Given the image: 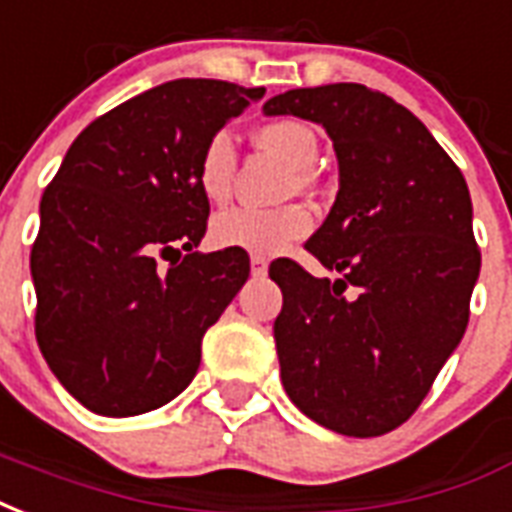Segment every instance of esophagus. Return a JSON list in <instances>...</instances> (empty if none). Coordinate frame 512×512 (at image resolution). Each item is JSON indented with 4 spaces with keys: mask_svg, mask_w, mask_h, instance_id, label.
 Returning a JSON list of instances; mask_svg holds the SVG:
<instances>
[{
    "mask_svg": "<svg viewBox=\"0 0 512 512\" xmlns=\"http://www.w3.org/2000/svg\"><path fill=\"white\" fill-rule=\"evenodd\" d=\"M249 266H252V274L263 276L268 271V260H266V257H260V255H252Z\"/></svg>",
    "mask_w": 512,
    "mask_h": 512,
    "instance_id": "esophagus-1",
    "label": "esophagus"
}]
</instances>
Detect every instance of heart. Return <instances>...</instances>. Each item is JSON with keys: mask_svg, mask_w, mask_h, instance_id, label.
Returning <instances> with one entry per match:
<instances>
[{"mask_svg": "<svg viewBox=\"0 0 512 512\" xmlns=\"http://www.w3.org/2000/svg\"><path fill=\"white\" fill-rule=\"evenodd\" d=\"M255 140L274 151L295 170V187L309 184V168L317 160V135L298 119H274L260 124ZM236 140L227 130L208 135L195 162V184L208 203H225L236 179ZM312 230V214L304 206L227 208L211 222V241L222 249H244L252 255H279Z\"/></svg>", "mask_w": 512, "mask_h": 512, "instance_id": "b5f03b06", "label": "heart"}]
</instances>
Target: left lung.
<instances>
[{
    "label": "left lung",
    "instance_id": "obj_1",
    "mask_svg": "<svg viewBox=\"0 0 512 512\" xmlns=\"http://www.w3.org/2000/svg\"><path fill=\"white\" fill-rule=\"evenodd\" d=\"M263 111L323 124L339 160V195L306 252L342 279L290 257L268 268L285 298L282 385L325 429L380 437L412 418L467 331L480 274L467 181L418 116L361 83L290 89Z\"/></svg>",
    "mask_w": 512,
    "mask_h": 512
}]
</instances>
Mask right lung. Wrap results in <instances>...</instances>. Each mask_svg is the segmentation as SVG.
Listing matches in <instances>:
<instances>
[{
    "instance_id": "add662e5",
    "label": "right lung",
    "mask_w": 512,
    "mask_h": 512,
    "mask_svg": "<svg viewBox=\"0 0 512 512\" xmlns=\"http://www.w3.org/2000/svg\"><path fill=\"white\" fill-rule=\"evenodd\" d=\"M266 89L179 78L102 113L73 140L40 200L34 336L86 410L130 418L176 399L203 333L249 276L244 249L198 252L208 135Z\"/></svg>"
}]
</instances>
